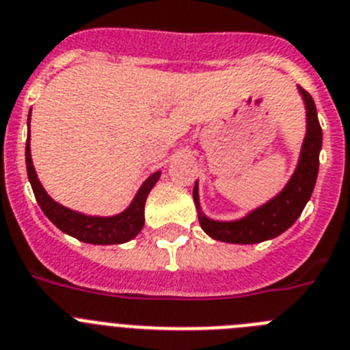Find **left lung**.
<instances>
[{
    "instance_id": "1",
    "label": "left lung",
    "mask_w": 350,
    "mask_h": 350,
    "mask_svg": "<svg viewBox=\"0 0 350 350\" xmlns=\"http://www.w3.org/2000/svg\"><path fill=\"white\" fill-rule=\"evenodd\" d=\"M306 109V133L301 146L299 160L293 176L280 192L259 208L252 209L248 215L238 220H213L206 217L199 202V185L193 187L199 224L209 238L234 245H254L280 236L293 226L305 209L306 202L314 192L319 174V153L322 148V130L319 124L317 109L314 98L301 86H297Z\"/></svg>"
}]
</instances>
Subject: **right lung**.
Instances as JSON below:
<instances>
[{"label": "right lung", "instance_id": "obj_1", "mask_svg": "<svg viewBox=\"0 0 350 350\" xmlns=\"http://www.w3.org/2000/svg\"><path fill=\"white\" fill-rule=\"evenodd\" d=\"M29 120L31 109L28 114V141H26V169L28 179L31 183L36 202L42 208L45 217L53 221L54 226L79 241L91 243V245H120L133 239L144 227V204L148 193L157 185L162 172L157 171L146 179L137 190L133 200L124 211L112 215V217H96V215H84L65 208L53 199L42 187L40 179L36 176L35 165L31 160V148H29Z\"/></svg>", "mask_w": 350, "mask_h": 350}]
</instances>
